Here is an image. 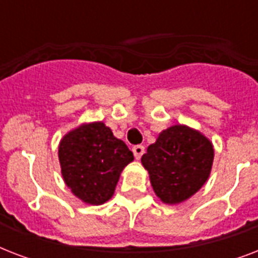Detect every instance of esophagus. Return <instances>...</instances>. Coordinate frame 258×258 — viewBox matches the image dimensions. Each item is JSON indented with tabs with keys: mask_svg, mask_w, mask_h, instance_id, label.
<instances>
[{
	"mask_svg": "<svg viewBox=\"0 0 258 258\" xmlns=\"http://www.w3.org/2000/svg\"><path fill=\"white\" fill-rule=\"evenodd\" d=\"M133 153H134V155H135V158H137V159H139V158H141L142 155L145 154V146H142V145L134 146Z\"/></svg>",
	"mask_w": 258,
	"mask_h": 258,
	"instance_id": "1",
	"label": "esophagus"
}]
</instances>
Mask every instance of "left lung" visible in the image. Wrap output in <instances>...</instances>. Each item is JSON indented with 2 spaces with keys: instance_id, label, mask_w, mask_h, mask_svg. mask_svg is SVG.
Wrapping results in <instances>:
<instances>
[{
  "instance_id": "1",
  "label": "left lung",
  "mask_w": 258,
  "mask_h": 258,
  "mask_svg": "<svg viewBox=\"0 0 258 258\" xmlns=\"http://www.w3.org/2000/svg\"><path fill=\"white\" fill-rule=\"evenodd\" d=\"M212 142L187 125H172L147 147L142 165L162 202L180 204L194 196L212 171Z\"/></svg>"
}]
</instances>
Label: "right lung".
Returning <instances> with one entry per match:
<instances>
[{"label": "right lung", "mask_w": 258, "mask_h": 258, "mask_svg": "<svg viewBox=\"0 0 258 258\" xmlns=\"http://www.w3.org/2000/svg\"><path fill=\"white\" fill-rule=\"evenodd\" d=\"M58 161L71 191L86 204L101 205L113 196L120 172L134 155L103 121H93L62 138Z\"/></svg>", "instance_id": "obj_1"}]
</instances>
